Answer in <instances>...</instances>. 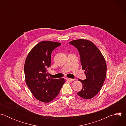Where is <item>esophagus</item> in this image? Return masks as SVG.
<instances>
[{
	"label": "esophagus",
	"mask_w": 126,
	"mask_h": 126,
	"mask_svg": "<svg viewBox=\"0 0 126 126\" xmlns=\"http://www.w3.org/2000/svg\"><path fill=\"white\" fill-rule=\"evenodd\" d=\"M66 80L69 81H70V82H72V81H73L75 80V79H71V78H66Z\"/></svg>",
	"instance_id": "1"
}]
</instances>
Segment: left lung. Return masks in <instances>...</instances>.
<instances>
[{
	"label": "left lung",
	"instance_id": "left-lung-1",
	"mask_svg": "<svg viewBox=\"0 0 126 126\" xmlns=\"http://www.w3.org/2000/svg\"><path fill=\"white\" fill-rule=\"evenodd\" d=\"M70 44L79 51L82 69L85 70L86 79H79L83 88L77 95L84 99H90L101 90L106 79L107 65L99 49L91 41L85 39L72 41Z\"/></svg>",
	"mask_w": 126,
	"mask_h": 126
}]
</instances>
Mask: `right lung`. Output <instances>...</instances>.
<instances>
[{
  "instance_id": "obj_1",
  "label": "right lung",
  "mask_w": 126,
  "mask_h": 126,
  "mask_svg": "<svg viewBox=\"0 0 126 126\" xmlns=\"http://www.w3.org/2000/svg\"><path fill=\"white\" fill-rule=\"evenodd\" d=\"M60 43L43 41L35 45L29 52L24 64L25 82L34 97L39 101L49 103L59 94L65 81L54 79L48 76L51 53Z\"/></svg>"
}]
</instances>
